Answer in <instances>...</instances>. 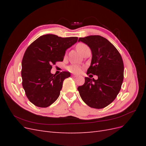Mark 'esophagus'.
I'll return each mask as SVG.
<instances>
[{
    "label": "esophagus",
    "instance_id": "34e87169",
    "mask_svg": "<svg viewBox=\"0 0 146 146\" xmlns=\"http://www.w3.org/2000/svg\"><path fill=\"white\" fill-rule=\"evenodd\" d=\"M72 77H74V78H77V76H76V75H72Z\"/></svg>",
    "mask_w": 146,
    "mask_h": 146
}]
</instances>
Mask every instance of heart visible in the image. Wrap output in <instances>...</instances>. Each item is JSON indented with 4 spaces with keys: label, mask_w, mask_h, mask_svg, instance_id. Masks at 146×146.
Instances as JSON below:
<instances>
[{
    "label": "heart",
    "mask_w": 146,
    "mask_h": 146,
    "mask_svg": "<svg viewBox=\"0 0 146 146\" xmlns=\"http://www.w3.org/2000/svg\"><path fill=\"white\" fill-rule=\"evenodd\" d=\"M76 48L77 50L82 54V53L85 49H86V48H89V47L86 44H85L80 42L77 45ZM67 70L69 72L73 74H79L81 72L82 68L80 66L77 64H72L68 66Z\"/></svg>",
    "instance_id": "obj_1"
}]
</instances>
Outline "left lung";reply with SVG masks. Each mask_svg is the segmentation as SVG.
<instances>
[{"label":"left lung","mask_w":146,"mask_h":146,"mask_svg":"<svg viewBox=\"0 0 146 146\" xmlns=\"http://www.w3.org/2000/svg\"><path fill=\"white\" fill-rule=\"evenodd\" d=\"M91 48L92 60L87 74L96 75L98 80L85 77L77 90L86 105L96 109L104 108L116 99L123 80V63L117 48L99 35L80 38ZM92 75H90L93 77Z\"/></svg>","instance_id":"1"}]
</instances>
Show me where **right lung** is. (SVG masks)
Segmentation results:
<instances>
[{"label":"right lung","mask_w":146,"mask_h":146,"mask_svg":"<svg viewBox=\"0 0 146 146\" xmlns=\"http://www.w3.org/2000/svg\"><path fill=\"white\" fill-rule=\"evenodd\" d=\"M77 37L61 38L47 34L39 37L26 49L22 61L21 76L26 96L33 105L46 108L58 99L65 78L70 72L50 73L52 65L63 61L66 49Z\"/></svg>","instance_id":"1"}]
</instances>
